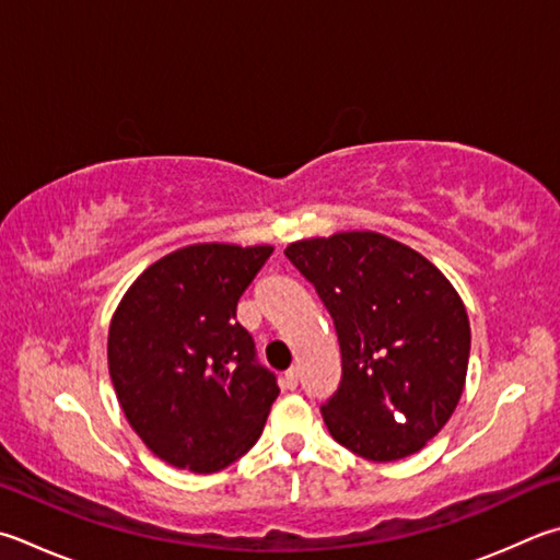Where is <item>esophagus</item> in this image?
I'll use <instances>...</instances> for the list:
<instances>
[{"instance_id": "obj_1", "label": "esophagus", "mask_w": 560, "mask_h": 560, "mask_svg": "<svg viewBox=\"0 0 560 560\" xmlns=\"http://www.w3.org/2000/svg\"><path fill=\"white\" fill-rule=\"evenodd\" d=\"M283 386H287V389H296V386H299V368H291L287 374H283Z\"/></svg>"}]
</instances>
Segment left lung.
<instances>
[{
  "instance_id": "obj_1",
  "label": "left lung",
  "mask_w": 560,
  "mask_h": 560,
  "mask_svg": "<svg viewBox=\"0 0 560 560\" xmlns=\"http://www.w3.org/2000/svg\"><path fill=\"white\" fill-rule=\"evenodd\" d=\"M338 330L342 380L323 421L374 463L401 460L439 435L465 389L470 320L443 271L380 232L352 230L283 249Z\"/></svg>"
}]
</instances>
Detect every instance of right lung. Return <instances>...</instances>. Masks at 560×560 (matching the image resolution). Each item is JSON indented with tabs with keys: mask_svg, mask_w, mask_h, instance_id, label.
Masks as SVG:
<instances>
[{
	"mask_svg": "<svg viewBox=\"0 0 560 560\" xmlns=\"http://www.w3.org/2000/svg\"><path fill=\"white\" fill-rule=\"evenodd\" d=\"M271 252L225 242L180 247L141 271L112 315L117 401L147 448L180 470L208 475L235 463L279 396L235 320Z\"/></svg>",
	"mask_w": 560,
	"mask_h": 560,
	"instance_id": "add662e5",
	"label": "right lung"
}]
</instances>
